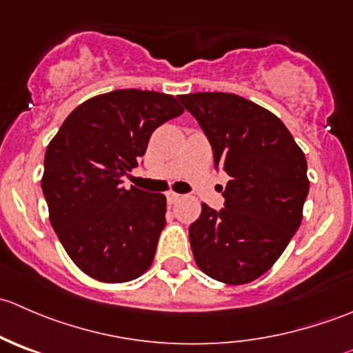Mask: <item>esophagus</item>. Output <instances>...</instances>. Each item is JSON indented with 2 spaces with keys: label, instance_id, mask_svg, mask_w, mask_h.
<instances>
[{
  "label": "esophagus",
  "instance_id": "1",
  "mask_svg": "<svg viewBox=\"0 0 353 353\" xmlns=\"http://www.w3.org/2000/svg\"><path fill=\"white\" fill-rule=\"evenodd\" d=\"M181 198L183 196H181L179 193H174V191H169V193H167V201H169V205H174V203L179 201Z\"/></svg>",
  "mask_w": 353,
  "mask_h": 353
}]
</instances>
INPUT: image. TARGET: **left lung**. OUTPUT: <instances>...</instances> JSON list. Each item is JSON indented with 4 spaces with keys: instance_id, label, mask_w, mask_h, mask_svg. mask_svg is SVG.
I'll return each mask as SVG.
<instances>
[{
    "instance_id": "obj_1",
    "label": "left lung",
    "mask_w": 353,
    "mask_h": 353,
    "mask_svg": "<svg viewBox=\"0 0 353 353\" xmlns=\"http://www.w3.org/2000/svg\"><path fill=\"white\" fill-rule=\"evenodd\" d=\"M229 174L225 206L201 205L190 225L194 261L213 280L243 285L268 272L302 222L307 162L285 124L261 105L223 92L177 97Z\"/></svg>"
}]
</instances>
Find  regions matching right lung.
Instances as JSON below:
<instances>
[{
  "label": "right lung",
  "instance_id": "obj_1",
  "mask_svg": "<svg viewBox=\"0 0 353 353\" xmlns=\"http://www.w3.org/2000/svg\"><path fill=\"white\" fill-rule=\"evenodd\" d=\"M183 112L172 95L114 90L78 105L48 145L41 184L49 220L92 279L123 283L150 268L165 227V196L126 190L123 179L157 128Z\"/></svg>",
  "mask_w": 353,
  "mask_h": 353
}]
</instances>
